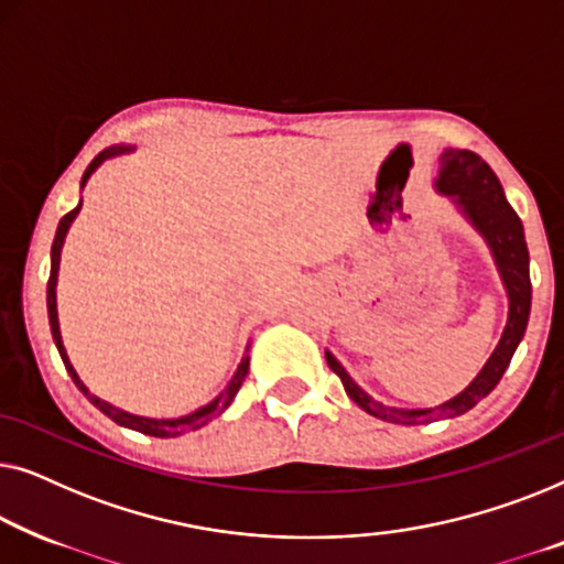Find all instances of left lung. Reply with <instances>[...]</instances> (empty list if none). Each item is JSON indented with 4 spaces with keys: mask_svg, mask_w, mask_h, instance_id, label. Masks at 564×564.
I'll return each mask as SVG.
<instances>
[{
    "mask_svg": "<svg viewBox=\"0 0 564 564\" xmlns=\"http://www.w3.org/2000/svg\"><path fill=\"white\" fill-rule=\"evenodd\" d=\"M437 192L452 196L465 217L473 221V227L486 237L490 250H494L496 265L501 271V279L509 291V322L501 335V343L490 355L488 362L482 365L478 378L457 393L455 399L434 409H393L383 406V403L370 399L355 380L347 376L343 365H339L327 352V365L337 372L343 380L345 391L350 399L358 403L362 411L370 416L383 419V422L414 426V424H430L437 419H452L470 411L475 403L494 391L498 380L509 368V362L517 352L523 332H527L529 308H531V281H529V250L527 240H523V225L513 206L506 202L503 186L494 169L482 161L473 150H444L440 158V178Z\"/></svg>",
    "mask_w": 564,
    "mask_h": 564,
    "instance_id": "8db88e82",
    "label": "left lung"
}]
</instances>
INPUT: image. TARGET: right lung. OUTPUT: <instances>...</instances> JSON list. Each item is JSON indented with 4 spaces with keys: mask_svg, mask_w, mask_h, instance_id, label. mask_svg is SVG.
<instances>
[{
    "mask_svg": "<svg viewBox=\"0 0 564 564\" xmlns=\"http://www.w3.org/2000/svg\"><path fill=\"white\" fill-rule=\"evenodd\" d=\"M127 150H130V148H124V145H115V148L101 150V153H99L97 158H94V161L89 163V169L84 171L82 188L86 186V181H89L91 173L97 171L99 165L107 161V158L120 155V153H127ZM78 209H82V204H78L76 209H70V212L66 214V217H63V219L58 221V229H55V240H53V248H51V279H47V319H51L53 343H55V347H58L61 360H63V365H66L68 376L74 378V383H76L78 391H82V393L86 395V399H89V401L94 403V406H97V409L101 411V414H107L109 419H112V422H117L120 426H127V430L142 432V434H150V437H178V434H184V432L199 430V426H204L206 422H212L214 416H219L221 411H225V409L229 406V403H232V399L237 395V391H240V386H242L245 376H248V368H250V358H248V355H245L242 362H240V368H237V372H235V378L229 380V386L225 388V391H221V393L217 395V399H214L212 403H206V406H202L199 411H194V414L181 416V419H148V416H134V414H127V411L117 409V406H112V403L101 401V399H97V395H94V393H89V388H86V386L82 383V378L76 376L74 365H70L68 355H66V347H63V339H61L58 308H55V283H58V265H61V248H63V240H66V232H68L70 221L76 219Z\"/></svg>",
    "mask_w": 564,
    "mask_h": 564,
    "instance_id": "1",
    "label": "right lung"
}]
</instances>
